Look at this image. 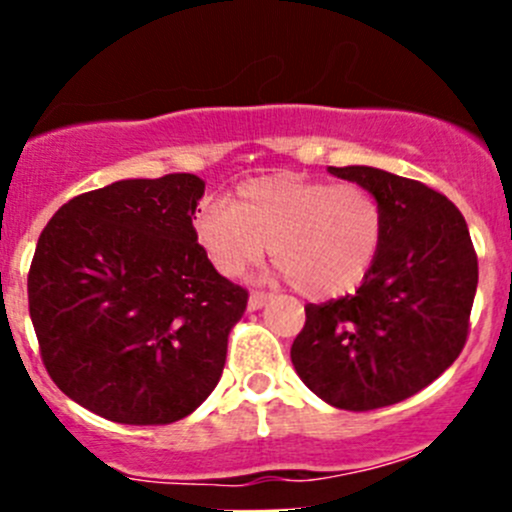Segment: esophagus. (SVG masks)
Returning <instances> with one entry per match:
<instances>
[{
  "mask_svg": "<svg viewBox=\"0 0 512 512\" xmlns=\"http://www.w3.org/2000/svg\"><path fill=\"white\" fill-rule=\"evenodd\" d=\"M270 299H272L270 292H252L250 299H247V309H250V312H257V309L265 307Z\"/></svg>",
  "mask_w": 512,
  "mask_h": 512,
  "instance_id": "34e87169",
  "label": "esophagus"
}]
</instances>
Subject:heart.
I'll list each match as a JSON object with an SVG mask.
<instances>
[{
    "label": "heart",
    "mask_w": 512,
    "mask_h": 512,
    "mask_svg": "<svg viewBox=\"0 0 512 512\" xmlns=\"http://www.w3.org/2000/svg\"><path fill=\"white\" fill-rule=\"evenodd\" d=\"M386 215L371 190L302 175H265L237 188L235 203L205 198L193 215L198 245L223 277L272 257L309 299H334L366 280L384 242Z\"/></svg>",
    "instance_id": "obj_1"
}]
</instances>
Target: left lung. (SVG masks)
<instances>
[{"mask_svg":"<svg viewBox=\"0 0 512 512\" xmlns=\"http://www.w3.org/2000/svg\"><path fill=\"white\" fill-rule=\"evenodd\" d=\"M329 173L384 205L379 257L354 294L307 304L292 344L299 379L344 411L399 404L461 354L478 287V257L461 210L428 185L369 165Z\"/></svg>","mask_w":512,"mask_h":512,"instance_id":"1","label":"left lung"}]
</instances>
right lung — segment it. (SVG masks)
I'll return each instance as SVG.
<instances>
[{
    "instance_id": "obj_1",
    "label": "right lung",
    "mask_w": 512,
    "mask_h": 512,
    "mask_svg": "<svg viewBox=\"0 0 512 512\" xmlns=\"http://www.w3.org/2000/svg\"><path fill=\"white\" fill-rule=\"evenodd\" d=\"M205 180H116L56 210L29 270L46 371L84 409L128 426L193 414L218 386L247 292L193 232Z\"/></svg>"
}]
</instances>
